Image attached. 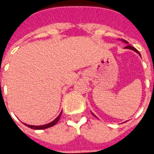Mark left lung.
Segmentation results:
<instances>
[{
	"mask_svg": "<svg viewBox=\"0 0 154 154\" xmlns=\"http://www.w3.org/2000/svg\"><path fill=\"white\" fill-rule=\"evenodd\" d=\"M123 42H125V43H128V42H127V41H125V40H123ZM125 48L130 49V50H133V51H135V52H137V54H140H140L139 53V51H138L137 50V49H136V48H134L133 46H130V45H128V46H125ZM94 116H95V115H94Z\"/></svg>",
	"mask_w": 154,
	"mask_h": 154,
	"instance_id": "obj_1",
	"label": "left lung"
}]
</instances>
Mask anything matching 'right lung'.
<instances>
[{
	"label": "right lung",
	"instance_id": "obj_1",
	"mask_svg": "<svg viewBox=\"0 0 154 154\" xmlns=\"http://www.w3.org/2000/svg\"><path fill=\"white\" fill-rule=\"evenodd\" d=\"M61 114H62V112H61L60 114L58 115V117L56 118V119H54L52 122L49 123V124H47V125H41V126H34V125H26V124H25V125L28 126L29 128H33V129H45V128H50V127H52V126H54V125L57 124V122H58V120H59V119H60Z\"/></svg>",
	"mask_w": 154,
	"mask_h": 154
}]
</instances>
